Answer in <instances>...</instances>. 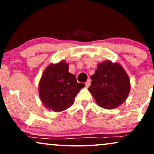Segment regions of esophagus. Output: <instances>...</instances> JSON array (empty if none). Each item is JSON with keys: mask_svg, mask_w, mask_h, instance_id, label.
Wrapping results in <instances>:
<instances>
[{"mask_svg": "<svg viewBox=\"0 0 154 154\" xmlns=\"http://www.w3.org/2000/svg\"><path fill=\"white\" fill-rule=\"evenodd\" d=\"M90 85H91V79H88L85 82V87L88 88Z\"/></svg>", "mask_w": 154, "mask_h": 154, "instance_id": "obj_1", "label": "esophagus"}]
</instances>
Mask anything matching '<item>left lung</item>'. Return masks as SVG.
<instances>
[{
	"mask_svg": "<svg viewBox=\"0 0 154 154\" xmlns=\"http://www.w3.org/2000/svg\"><path fill=\"white\" fill-rule=\"evenodd\" d=\"M88 91L97 104L106 109H114L122 104L130 91L129 76L119 63L107 60L100 63L91 77Z\"/></svg>",
	"mask_w": 154,
	"mask_h": 154,
	"instance_id": "obj_1",
	"label": "left lung"
}]
</instances>
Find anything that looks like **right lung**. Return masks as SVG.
Returning <instances> with one entry per match:
<instances>
[{
	"mask_svg": "<svg viewBox=\"0 0 154 154\" xmlns=\"http://www.w3.org/2000/svg\"><path fill=\"white\" fill-rule=\"evenodd\" d=\"M83 83H77L75 75L69 72V63L62 60L51 63L43 72L39 82L40 100L45 108L62 111L72 106Z\"/></svg>",
	"mask_w": 154,
	"mask_h": 154,
	"instance_id": "obj_1",
	"label": "right lung"
}]
</instances>
